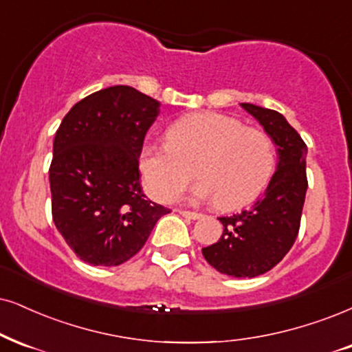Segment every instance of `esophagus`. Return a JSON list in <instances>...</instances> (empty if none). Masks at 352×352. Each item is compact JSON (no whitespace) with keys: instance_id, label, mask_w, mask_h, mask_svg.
Instances as JSON below:
<instances>
[{"instance_id":"esophagus-1","label":"esophagus","mask_w":352,"mask_h":352,"mask_svg":"<svg viewBox=\"0 0 352 352\" xmlns=\"http://www.w3.org/2000/svg\"><path fill=\"white\" fill-rule=\"evenodd\" d=\"M179 214L186 217V219H190V220H197L201 219L202 214H199V212H190V210H179Z\"/></svg>"}]
</instances>
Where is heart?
Instances as JSON below:
<instances>
[{
	"label": "heart",
	"mask_w": 352,
	"mask_h": 352,
	"mask_svg": "<svg viewBox=\"0 0 352 352\" xmlns=\"http://www.w3.org/2000/svg\"><path fill=\"white\" fill-rule=\"evenodd\" d=\"M138 166L146 190L160 201L176 197L196 171L201 179L192 188L194 199L238 209L266 189L276 148L264 130L245 127L235 117L197 112L169 127L168 143H145Z\"/></svg>",
	"instance_id": "b5f03b06"
}]
</instances>
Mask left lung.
<instances>
[{"instance_id": "left-lung-1", "label": "left lung", "mask_w": 352, "mask_h": 352, "mask_svg": "<svg viewBox=\"0 0 352 352\" xmlns=\"http://www.w3.org/2000/svg\"><path fill=\"white\" fill-rule=\"evenodd\" d=\"M277 146V169L264 196L240 214L220 217L223 233L202 248L206 261L222 274L256 277L282 261L300 228L307 183V145L277 111L241 102Z\"/></svg>"}]
</instances>
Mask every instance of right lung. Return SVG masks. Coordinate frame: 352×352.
<instances>
[{
	"instance_id": "add662e5",
	"label": "right lung",
	"mask_w": 352,
	"mask_h": 352,
	"mask_svg": "<svg viewBox=\"0 0 352 352\" xmlns=\"http://www.w3.org/2000/svg\"><path fill=\"white\" fill-rule=\"evenodd\" d=\"M160 102L130 86L96 91L55 133L49 169L52 217L81 261L119 266L135 256L169 209L140 186L138 158Z\"/></svg>"
}]
</instances>
